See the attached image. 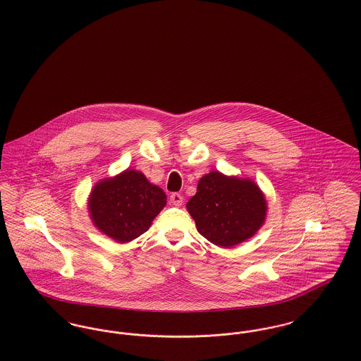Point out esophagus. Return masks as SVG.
Returning <instances> with one entry per match:
<instances>
[{
	"instance_id": "1",
	"label": "esophagus",
	"mask_w": 361,
	"mask_h": 361,
	"mask_svg": "<svg viewBox=\"0 0 361 361\" xmlns=\"http://www.w3.org/2000/svg\"><path fill=\"white\" fill-rule=\"evenodd\" d=\"M170 203L174 206H181L183 204V196L178 192H173L170 195Z\"/></svg>"
}]
</instances>
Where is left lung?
<instances>
[{"mask_svg":"<svg viewBox=\"0 0 361 361\" xmlns=\"http://www.w3.org/2000/svg\"><path fill=\"white\" fill-rule=\"evenodd\" d=\"M187 210L202 236L217 246L232 247L259 229L267 202L252 181L212 171L199 180Z\"/></svg>","mask_w":361,"mask_h":361,"instance_id":"8db88e82","label":"left lung"}]
</instances>
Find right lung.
I'll return each mask as SVG.
<instances>
[{
  "label": "right lung",
  "instance_id": "right-lung-1",
  "mask_svg": "<svg viewBox=\"0 0 361 361\" xmlns=\"http://www.w3.org/2000/svg\"><path fill=\"white\" fill-rule=\"evenodd\" d=\"M166 204V194L136 170H126L99 183L90 195L94 225L114 240L125 243L148 231Z\"/></svg>",
  "mask_w": 361,
  "mask_h": 361
}]
</instances>
